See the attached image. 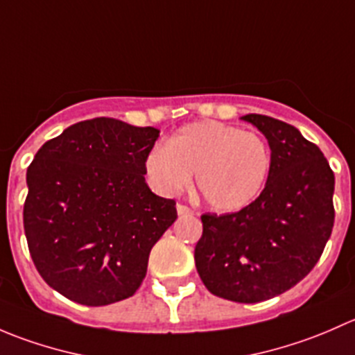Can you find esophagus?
Instances as JSON below:
<instances>
[{
  "instance_id": "esophagus-1",
  "label": "esophagus",
  "mask_w": 355,
  "mask_h": 355,
  "mask_svg": "<svg viewBox=\"0 0 355 355\" xmlns=\"http://www.w3.org/2000/svg\"><path fill=\"white\" fill-rule=\"evenodd\" d=\"M177 213L180 214H192V209L191 207H187V206H184V204H177Z\"/></svg>"
}]
</instances>
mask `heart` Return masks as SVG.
<instances>
[{
    "instance_id": "b5f03b06",
    "label": "heart",
    "mask_w": 355,
    "mask_h": 355,
    "mask_svg": "<svg viewBox=\"0 0 355 355\" xmlns=\"http://www.w3.org/2000/svg\"><path fill=\"white\" fill-rule=\"evenodd\" d=\"M271 166L266 141L216 120H199L178 128L166 148L146 157V171L161 194L189 187L192 173L211 209L234 213L249 206L263 191Z\"/></svg>"
}]
</instances>
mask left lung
Wrapping results in <instances>:
<instances>
[{"label":"left lung","instance_id":"8db88e82","mask_svg":"<svg viewBox=\"0 0 355 355\" xmlns=\"http://www.w3.org/2000/svg\"><path fill=\"white\" fill-rule=\"evenodd\" d=\"M242 120L270 144L266 185L237 213L200 216L194 259L213 295L256 304L287 292L320 261L335 221V175L320 148L292 125L256 113Z\"/></svg>","mask_w":355,"mask_h":355}]
</instances>
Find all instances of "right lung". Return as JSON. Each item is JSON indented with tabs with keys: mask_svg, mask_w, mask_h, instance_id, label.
Returning a JSON list of instances; mask_svg holds the SVG:
<instances>
[{
	"mask_svg": "<svg viewBox=\"0 0 355 355\" xmlns=\"http://www.w3.org/2000/svg\"><path fill=\"white\" fill-rule=\"evenodd\" d=\"M159 130L92 118L46 142L27 168L24 228L46 284L84 306L137 292L149 252L177 220L146 184Z\"/></svg>",
	"mask_w": 355,
	"mask_h": 355,
	"instance_id": "obj_1",
	"label": "right lung"
}]
</instances>
